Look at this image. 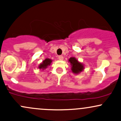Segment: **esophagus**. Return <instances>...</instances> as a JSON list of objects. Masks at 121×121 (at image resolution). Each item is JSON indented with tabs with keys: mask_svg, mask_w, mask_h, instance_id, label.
Wrapping results in <instances>:
<instances>
[{
	"mask_svg": "<svg viewBox=\"0 0 121 121\" xmlns=\"http://www.w3.org/2000/svg\"><path fill=\"white\" fill-rule=\"evenodd\" d=\"M58 58H59V59L60 60H64V57L62 56H59L58 57Z\"/></svg>",
	"mask_w": 121,
	"mask_h": 121,
	"instance_id": "obj_1",
	"label": "esophagus"
}]
</instances>
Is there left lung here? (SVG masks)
<instances>
[{"label":"left lung","mask_w":121,"mask_h":121,"mask_svg":"<svg viewBox=\"0 0 121 121\" xmlns=\"http://www.w3.org/2000/svg\"><path fill=\"white\" fill-rule=\"evenodd\" d=\"M68 62L71 65V70L74 74H79L84 69V65L81 62H79L75 57H70L68 60Z\"/></svg>","instance_id":"left-lung-1"}]
</instances>
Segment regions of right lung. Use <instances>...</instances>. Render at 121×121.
<instances>
[{
    "instance_id": "obj_1",
    "label": "right lung",
    "mask_w": 121,
    "mask_h": 121,
    "mask_svg": "<svg viewBox=\"0 0 121 121\" xmlns=\"http://www.w3.org/2000/svg\"><path fill=\"white\" fill-rule=\"evenodd\" d=\"M52 60L50 59H45L39 65V68L40 70H44L48 68V66L51 65L52 63Z\"/></svg>"
}]
</instances>
